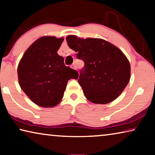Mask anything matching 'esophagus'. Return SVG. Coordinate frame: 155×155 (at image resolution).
<instances>
[{"instance_id":"34e87169","label":"esophagus","mask_w":155,"mask_h":155,"mask_svg":"<svg viewBox=\"0 0 155 155\" xmlns=\"http://www.w3.org/2000/svg\"><path fill=\"white\" fill-rule=\"evenodd\" d=\"M70 67H71V68H72V69H75V65H74V64L71 65V66H70Z\"/></svg>"}]
</instances>
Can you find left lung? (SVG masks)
I'll return each instance as SVG.
<instances>
[{
  "label": "left lung",
  "instance_id": "obj_1",
  "mask_svg": "<svg viewBox=\"0 0 155 155\" xmlns=\"http://www.w3.org/2000/svg\"><path fill=\"white\" fill-rule=\"evenodd\" d=\"M68 46L77 52L85 65L78 82L86 98L95 104H107L118 97L129 82L130 65L124 53L104 40L66 37Z\"/></svg>",
  "mask_w": 155,
  "mask_h": 155
}]
</instances>
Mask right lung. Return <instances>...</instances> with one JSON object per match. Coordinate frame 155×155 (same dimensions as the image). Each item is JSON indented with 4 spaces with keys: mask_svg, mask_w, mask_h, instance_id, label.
<instances>
[{
    "mask_svg": "<svg viewBox=\"0 0 155 155\" xmlns=\"http://www.w3.org/2000/svg\"><path fill=\"white\" fill-rule=\"evenodd\" d=\"M64 38L44 36L25 52L18 67L21 89L34 103L42 107L58 104L68 80L77 79V70L66 66L57 54Z\"/></svg>",
    "mask_w": 155,
    "mask_h": 155,
    "instance_id": "1",
    "label": "right lung"
}]
</instances>
